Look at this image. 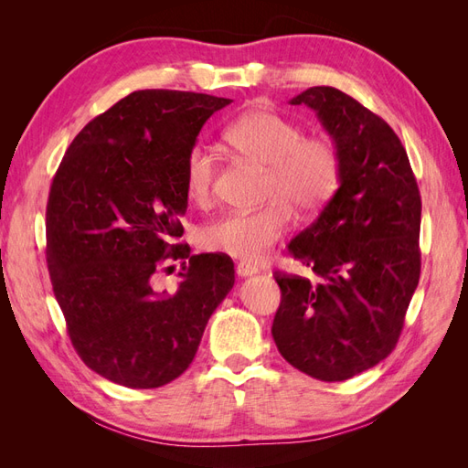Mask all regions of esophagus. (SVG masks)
Segmentation results:
<instances>
[{
	"label": "esophagus",
	"mask_w": 468,
	"mask_h": 468,
	"mask_svg": "<svg viewBox=\"0 0 468 468\" xmlns=\"http://www.w3.org/2000/svg\"><path fill=\"white\" fill-rule=\"evenodd\" d=\"M236 273H238V277H250L253 273H258V267L239 261V263H236Z\"/></svg>",
	"instance_id": "34e87169"
}]
</instances>
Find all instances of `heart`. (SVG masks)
I'll return each mask as SVG.
<instances>
[{
    "mask_svg": "<svg viewBox=\"0 0 468 468\" xmlns=\"http://www.w3.org/2000/svg\"><path fill=\"white\" fill-rule=\"evenodd\" d=\"M301 124L271 109H251L234 119L224 140L246 160L265 167L263 201L251 212H230L201 230L205 250L244 263L271 258L279 239L291 230L292 208L316 215L342 183V155L325 136H303ZM217 160L205 146H193L183 164V187L197 205L212 199Z\"/></svg>",
    "mask_w": 468,
    "mask_h": 468,
    "instance_id": "obj_1",
    "label": "heart"
}]
</instances>
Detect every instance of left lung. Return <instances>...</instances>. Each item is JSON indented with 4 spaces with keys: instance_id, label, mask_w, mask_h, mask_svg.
I'll use <instances>...</instances> for the list:
<instances>
[{
    "instance_id": "left-lung-1",
    "label": "left lung",
    "mask_w": 468,
    "mask_h": 468,
    "mask_svg": "<svg viewBox=\"0 0 468 468\" xmlns=\"http://www.w3.org/2000/svg\"><path fill=\"white\" fill-rule=\"evenodd\" d=\"M291 105L316 111L342 155V183L289 244L316 279L275 273L281 304L271 334L294 369L347 380L399 344L420 281V189L400 138L347 93L308 88Z\"/></svg>"
}]
</instances>
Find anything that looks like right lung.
<instances>
[{"instance_id":"obj_1","label":"right lung","mask_w":468,"mask_h":468,"mask_svg":"<svg viewBox=\"0 0 468 468\" xmlns=\"http://www.w3.org/2000/svg\"><path fill=\"white\" fill-rule=\"evenodd\" d=\"M230 103L193 91H133L83 126L52 179V291L81 361L117 385L158 388L177 378L234 285L229 256H191L187 244H172L187 210L183 164L207 119ZM167 259L184 263L174 295L153 289Z\"/></svg>"}]
</instances>
